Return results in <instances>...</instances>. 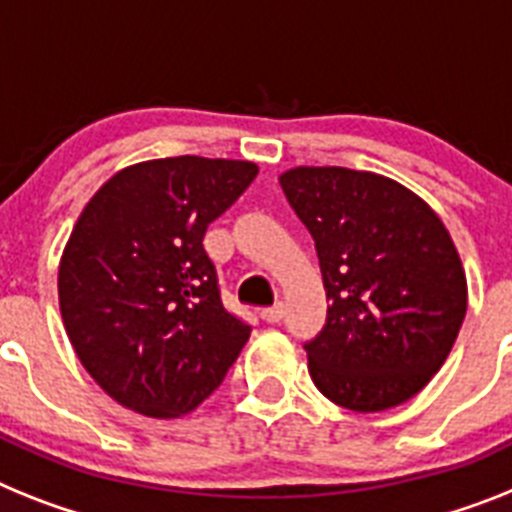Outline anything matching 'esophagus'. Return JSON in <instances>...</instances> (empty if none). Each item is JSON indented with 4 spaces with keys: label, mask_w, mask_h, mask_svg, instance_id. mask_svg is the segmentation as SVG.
Listing matches in <instances>:
<instances>
[{
    "label": "esophagus",
    "mask_w": 512,
    "mask_h": 512,
    "mask_svg": "<svg viewBox=\"0 0 512 512\" xmlns=\"http://www.w3.org/2000/svg\"><path fill=\"white\" fill-rule=\"evenodd\" d=\"M282 314H285V308H282V303H277V306L272 308H264V311H261V319H264L266 324H277L282 322Z\"/></svg>",
    "instance_id": "obj_1"
}]
</instances>
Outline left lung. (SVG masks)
<instances>
[{
  "label": "left lung",
  "mask_w": 512,
  "mask_h": 512,
  "mask_svg": "<svg viewBox=\"0 0 512 512\" xmlns=\"http://www.w3.org/2000/svg\"><path fill=\"white\" fill-rule=\"evenodd\" d=\"M280 185L314 238L329 301L327 324L306 342L314 384L356 413L411 400L450 356L468 308L447 227L377 172L293 167Z\"/></svg>",
  "instance_id": "obj_1"
}]
</instances>
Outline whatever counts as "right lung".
<instances>
[{"label":"right lung","instance_id":"obj_1","mask_svg":"<svg viewBox=\"0 0 512 512\" xmlns=\"http://www.w3.org/2000/svg\"><path fill=\"white\" fill-rule=\"evenodd\" d=\"M256 175L240 159H151L80 211L59 259V311L83 369L130 411L190 413L251 337L222 306L204 235Z\"/></svg>","mask_w":512,"mask_h":512}]
</instances>
